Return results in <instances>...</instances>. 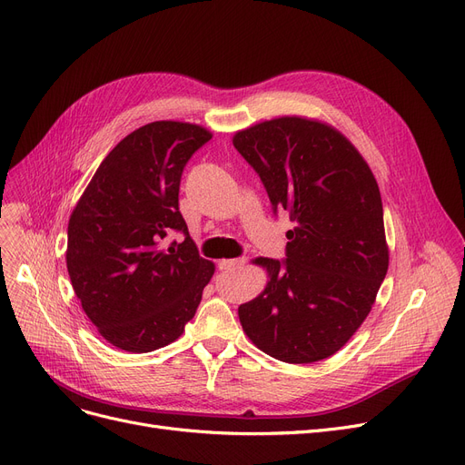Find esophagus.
Wrapping results in <instances>:
<instances>
[{"mask_svg":"<svg viewBox=\"0 0 465 465\" xmlns=\"http://www.w3.org/2000/svg\"><path fill=\"white\" fill-rule=\"evenodd\" d=\"M246 264V257H238V259H221L219 261V269L221 271H232V269H240Z\"/></svg>","mask_w":465,"mask_h":465,"instance_id":"esophagus-1","label":"esophagus"}]
</instances>
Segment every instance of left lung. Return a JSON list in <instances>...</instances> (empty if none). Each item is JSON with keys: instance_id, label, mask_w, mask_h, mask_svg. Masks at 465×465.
Returning a JSON list of instances; mask_svg holds the SVG:
<instances>
[{"instance_id": "obj_1", "label": "left lung", "mask_w": 465, "mask_h": 465, "mask_svg": "<svg viewBox=\"0 0 465 465\" xmlns=\"http://www.w3.org/2000/svg\"><path fill=\"white\" fill-rule=\"evenodd\" d=\"M232 145L290 213L285 261L257 257L264 290L238 306L250 341L285 363H314L360 329L388 272L379 183L341 130L285 115L238 130Z\"/></svg>"}]
</instances>
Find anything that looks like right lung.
I'll return each instance as SVG.
<instances>
[{
  "label": "right lung",
  "instance_id": "obj_1",
  "mask_svg": "<svg viewBox=\"0 0 465 465\" xmlns=\"http://www.w3.org/2000/svg\"><path fill=\"white\" fill-rule=\"evenodd\" d=\"M212 140L201 124L154 121L123 138L98 166L68 223L65 264L84 314L121 350L145 353L180 339L215 264L180 213L191 154ZM182 230V245L162 240Z\"/></svg>",
  "mask_w": 465,
  "mask_h": 465
}]
</instances>
